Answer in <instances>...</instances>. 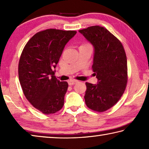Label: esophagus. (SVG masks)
Returning a JSON list of instances; mask_svg holds the SVG:
<instances>
[{
  "label": "esophagus",
  "instance_id": "1",
  "mask_svg": "<svg viewBox=\"0 0 149 149\" xmlns=\"http://www.w3.org/2000/svg\"><path fill=\"white\" fill-rule=\"evenodd\" d=\"M77 82H78L77 80H70V81H68V84L70 85H72L75 84Z\"/></svg>",
  "mask_w": 149,
  "mask_h": 149
}]
</instances>
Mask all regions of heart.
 I'll list each match as a JSON object with an SVG mask.
<instances>
[{
  "instance_id": "b5f03b06",
  "label": "heart",
  "mask_w": 149,
  "mask_h": 149,
  "mask_svg": "<svg viewBox=\"0 0 149 149\" xmlns=\"http://www.w3.org/2000/svg\"><path fill=\"white\" fill-rule=\"evenodd\" d=\"M89 45V44H88V43H84V45Z\"/></svg>"
}]
</instances>
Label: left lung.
<instances>
[{
    "label": "left lung",
    "instance_id": "8db88e82",
    "mask_svg": "<svg viewBox=\"0 0 149 149\" xmlns=\"http://www.w3.org/2000/svg\"><path fill=\"white\" fill-rule=\"evenodd\" d=\"M95 47L92 69L99 84L86 82L87 107L102 112L118 102L127 83V57L122 42L104 27L94 26L79 31Z\"/></svg>",
    "mask_w": 149,
    "mask_h": 149
}]
</instances>
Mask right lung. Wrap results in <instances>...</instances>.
Here are the masks:
<instances>
[{
    "label": "right lung",
    "mask_w": 149,
    "mask_h": 149,
    "mask_svg": "<svg viewBox=\"0 0 149 149\" xmlns=\"http://www.w3.org/2000/svg\"><path fill=\"white\" fill-rule=\"evenodd\" d=\"M75 31L48 29L37 32L25 45L18 64L20 85L27 100L45 114L62 109L68 84L60 81L53 69Z\"/></svg>",
    "instance_id": "1"
}]
</instances>
